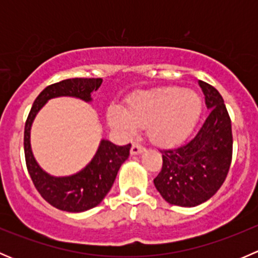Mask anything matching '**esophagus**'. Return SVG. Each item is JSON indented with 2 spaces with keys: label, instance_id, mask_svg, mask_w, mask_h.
<instances>
[{
  "label": "esophagus",
  "instance_id": "esophagus-1",
  "mask_svg": "<svg viewBox=\"0 0 258 258\" xmlns=\"http://www.w3.org/2000/svg\"><path fill=\"white\" fill-rule=\"evenodd\" d=\"M145 151V148L142 147L141 145H137V144H134L131 147V155L136 156V155H140V153H142Z\"/></svg>",
  "mask_w": 258,
  "mask_h": 258
}]
</instances>
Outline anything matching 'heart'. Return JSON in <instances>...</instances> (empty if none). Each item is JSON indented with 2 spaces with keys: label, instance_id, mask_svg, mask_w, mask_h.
<instances>
[{
  "label": "heart",
  "instance_id": "1",
  "mask_svg": "<svg viewBox=\"0 0 258 258\" xmlns=\"http://www.w3.org/2000/svg\"><path fill=\"white\" fill-rule=\"evenodd\" d=\"M202 111V100L194 90L158 87L132 96L126 111L110 108L108 121L124 136H132L137 127H147L153 144L172 146L192 132Z\"/></svg>",
  "mask_w": 258,
  "mask_h": 258
}]
</instances>
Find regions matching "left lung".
<instances>
[{"label":"left lung","instance_id":"obj_1","mask_svg":"<svg viewBox=\"0 0 258 258\" xmlns=\"http://www.w3.org/2000/svg\"><path fill=\"white\" fill-rule=\"evenodd\" d=\"M210 110L196 136L184 145L161 151L162 170L153 179L168 204L195 207L210 200L225 182L232 160V128L222 96L199 81Z\"/></svg>","mask_w":258,"mask_h":258}]
</instances>
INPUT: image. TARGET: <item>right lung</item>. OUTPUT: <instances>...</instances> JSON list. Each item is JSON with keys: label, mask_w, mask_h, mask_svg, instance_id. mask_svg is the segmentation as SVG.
Here are the masks:
<instances>
[{"label": "right lung", "mask_w": 258, "mask_h": 258, "mask_svg": "<svg viewBox=\"0 0 258 258\" xmlns=\"http://www.w3.org/2000/svg\"><path fill=\"white\" fill-rule=\"evenodd\" d=\"M101 83L102 79H69L47 86L35 100L26 121L23 147L28 173L41 196L61 211L83 212L100 205L112 187L121 165L128 158L131 145L116 146L108 140H101L95 156L85 168L75 175L54 177L41 168L33 156L31 126L48 100L69 96L91 102L92 92L98 90Z\"/></svg>", "instance_id": "right-lung-1"}]
</instances>
